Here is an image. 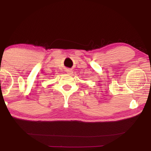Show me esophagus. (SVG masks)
Returning a JSON list of instances; mask_svg holds the SVG:
<instances>
[{"label":"esophagus","mask_w":151,"mask_h":151,"mask_svg":"<svg viewBox=\"0 0 151 151\" xmlns=\"http://www.w3.org/2000/svg\"><path fill=\"white\" fill-rule=\"evenodd\" d=\"M67 73L68 74H69V75H71V74L73 73V71H72L71 69H68L67 71Z\"/></svg>","instance_id":"esophagus-1"}]
</instances>
